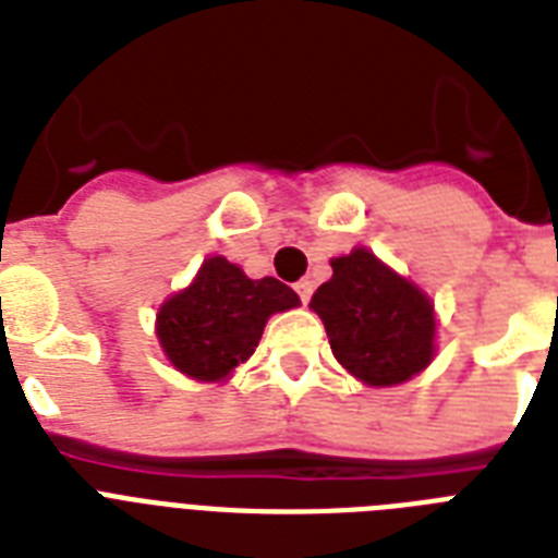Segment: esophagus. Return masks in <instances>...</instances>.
<instances>
[{
  "label": "esophagus",
  "instance_id": "esophagus-1",
  "mask_svg": "<svg viewBox=\"0 0 558 558\" xmlns=\"http://www.w3.org/2000/svg\"><path fill=\"white\" fill-rule=\"evenodd\" d=\"M293 288H296V293H300L302 302L311 300V293H314V282H311V279H300V282L293 284Z\"/></svg>",
  "mask_w": 558,
  "mask_h": 558
}]
</instances>
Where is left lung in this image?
<instances>
[{"mask_svg": "<svg viewBox=\"0 0 558 558\" xmlns=\"http://www.w3.org/2000/svg\"><path fill=\"white\" fill-rule=\"evenodd\" d=\"M333 276L311 296L333 356L368 386H395L432 360L435 314L426 293L365 247L331 258Z\"/></svg>", "mask_w": 558, "mask_h": 558, "instance_id": "8db88e82", "label": "left lung"}]
</instances>
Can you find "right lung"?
<instances>
[{
  "label": "right lung",
  "instance_id": "add662e5",
  "mask_svg": "<svg viewBox=\"0 0 558 558\" xmlns=\"http://www.w3.org/2000/svg\"><path fill=\"white\" fill-rule=\"evenodd\" d=\"M300 296L274 276L247 279L225 256L207 258L186 291L158 311V340L169 363L195 380H221L256 351L270 314Z\"/></svg>",
  "mask_w": 558,
  "mask_h": 558
}]
</instances>
